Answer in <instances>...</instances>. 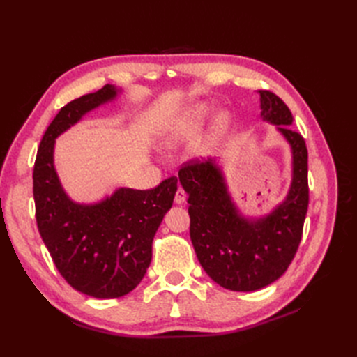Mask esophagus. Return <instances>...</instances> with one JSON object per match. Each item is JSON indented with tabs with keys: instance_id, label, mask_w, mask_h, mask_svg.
Segmentation results:
<instances>
[{
	"instance_id": "1",
	"label": "esophagus",
	"mask_w": 357,
	"mask_h": 357,
	"mask_svg": "<svg viewBox=\"0 0 357 357\" xmlns=\"http://www.w3.org/2000/svg\"><path fill=\"white\" fill-rule=\"evenodd\" d=\"M186 192L183 190V189H178L177 192H176V197H174V201H176V204H185L186 202Z\"/></svg>"
}]
</instances>
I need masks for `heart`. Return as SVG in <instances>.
<instances>
[{"label": "heart", "instance_id": "1", "mask_svg": "<svg viewBox=\"0 0 357 357\" xmlns=\"http://www.w3.org/2000/svg\"><path fill=\"white\" fill-rule=\"evenodd\" d=\"M210 113L211 109L207 104L199 102L192 105L190 109H188L171 125L169 131L167 132V143L169 146H176L181 142H186V139L192 138L193 135H197L202 129L204 123L207 122ZM226 125H228V117L219 116L218 121H215V131L222 132Z\"/></svg>", "mask_w": 357, "mask_h": 357}]
</instances>
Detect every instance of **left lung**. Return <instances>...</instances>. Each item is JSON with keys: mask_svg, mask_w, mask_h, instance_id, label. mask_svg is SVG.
Instances as JSON below:
<instances>
[{"mask_svg": "<svg viewBox=\"0 0 357 357\" xmlns=\"http://www.w3.org/2000/svg\"><path fill=\"white\" fill-rule=\"evenodd\" d=\"M261 95V116L277 125L294 155V177L286 199L265 218L250 220L236 210L220 168L211 159H192L178 171L188 192L190 240L204 271L234 291L274 283L294 261L308 210V152L291 128L289 107L271 91Z\"/></svg>", "mask_w": 357, "mask_h": 357, "instance_id": "1", "label": "left lung"}]
</instances>
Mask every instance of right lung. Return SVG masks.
I'll return each mask as SVG.
<instances>
[{"instance_id":"add662e5","label":"right lung","mask_w":357,"mask_h":357,"mask_svg":"<svg viewBox=\"0 0 357 357\" xmlns=\"http://www.w3.org/2000/svg\"><path fill=\"white\" fill-rule=\"evenodd\" d=\"M117 92L105 84L63 105L41 138L32 174L38 232L58 271L73 289L100 299L121 298L142 282L177 192L174 176L149 190L121 188L91 205L75 204L63 192L53 165L55 139Z\"/></svg>"}]
</instances>
